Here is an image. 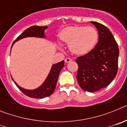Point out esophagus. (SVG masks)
Listing matches in <instances>:
<instances>
[{"label":"esophagus","instance_id":"34e87169","mask_svg":"<svg viewBox=\"0 0 127 127\" xmlns=\"http://www.w3.org/2000/svg\"><path fill=\"white\" fill-rule=\"evenodd\" d=\"M72 62V60L71 59H70V58H66L65 60V63H69V62Z\"/></svg>","mask_w":127,"mask_h":127}]
</instances>
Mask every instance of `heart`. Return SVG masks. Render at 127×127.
Masks as SVG:
<instances>
[{"instance_id":"b5f03b06","label":"heart","mask_w":127,"mask_h":127,"mask_svg":"<svg viewBox=\"0 0 127 127\" xmlns=\"http://www.w3.org/2000/svg\"><path fill=\"white\" fill-rule=\"evenodd\" d=\"M98 37V32L93 27L69 26L59 33L60 41L69 44V51L77 56L86 55L90 53L95 48Z\"/></svg>"}]
</instances>
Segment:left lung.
Masks as SVG:
<instances>
[{"mask_svg":"<svg viewBox=\"0 0 127 127\" xmlns=\"http://www.w3.org/2000/svg\"><path fill=\"white\" fill-rule=\"evenodd\" d=\"M91 23L98 30V41L90 53L76 59V78L83 90L94 92L108 86L116 77L119 48L108 28L98 22Z\"/></svg>","mask_w":127,"mask_h":127,"instance_id":"8db88e82","label":"left lung"}]
</instances>
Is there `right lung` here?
I'll list each match as a JSON object with an SVG mask.
<instances>
[{
    "mask_svg": "<svg viewBox=\"0 0 127 127\" xmlns=\"http://www.w3.org/2000/svg\"><path fill=\"white\" fill-rule=\"evenodd\" d=\"M48 28V27H39V26H32L29 27V29H26L22 34L19 35L16 39L15 41L12 44L11 48L13 47V44L15 42L19 41L20 39L23 38L28 37H36L44 38L45 37L44 35V30ZM64 66V61L62 60L59 63H57L53 65L51 69L50 70V73L48 74V77L46 79L45 81L44 82L42 85L37 89L29 90H25L22 88L17 85L13 79L14 83L17 86L18 88L21 90V92L23 93L25 95L29 97L35 98H42L44 97H48L51 95L53 93L55 89L56 85H57V80H58V76L60 74V71Z\"/></svg>",
    "mask_w": 127,
    "mask_h": 127,
    "instance_id": "right-lung-1",
    "label": "right lung"
}]
</instances>
